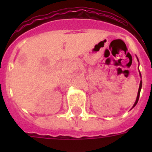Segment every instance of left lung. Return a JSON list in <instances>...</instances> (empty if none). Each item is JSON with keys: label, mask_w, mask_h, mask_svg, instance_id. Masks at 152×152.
<instances>
[{"label": "left lung", "mask_w": 152, "mask_h": 152, "mask_svg": "<svg viewBox=\"0 0 152 152\" xmlns=\"http://www.w3.org/2000/svg\"><path fill=\"white\" fill-rule=\"evenodd\" d=\"M137 60H138V59H137ZM140 77H141V74H140ZM141 87H142V81H140V86H139V90H138V93H137V99H136V102L135 103H134V106H133V107H134L136 104H137V102H138L139 100V96H140V90H141Z\"/></svg>", "instance_id": "8db88e82"}]
</instances>
